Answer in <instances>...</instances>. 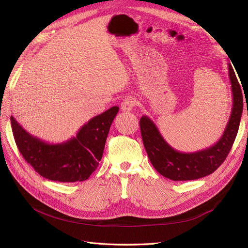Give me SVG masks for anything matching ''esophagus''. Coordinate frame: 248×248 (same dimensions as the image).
<instances>
[{
    "instance_id": "obj_1",
    "label": "esophagus",
    "mask_w": 248,
    "mask_h": 248,
    "mask_svg": "<svg viewBox=\"0 0 248 248\" xmlns=\"http://www.w3.org/2000/svg\"><path fill=\"white\" fill-rule=\"evenodd\" d=\"M134 106H136V99H134L133 97L129 96L122 101L121 109L123 111H130L134 108Z\"/></svg>"
}]
</instances>
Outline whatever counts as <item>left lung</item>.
Listing matches in <instances>:
<instances>
[{
  "label": "left lung",
  "mask_w": 248,
  "mask_h": 248,
  "mask_svg": "<svg viewBox=\"0 0 248 248\" xmlns=\"http://www.w3.org/2000/svg\"><path fill=\"white\" fill-rule=\"evenodd\" d=\"M229 77L232 94L231 116L221 138L211 147L193 153H183L170 146L155 123L147 116L140 120L142 142L154 169L172 181L196 180L212 174L226 160L237 137L243 110L242 90L231 63Z\"/></svg>",
  "instance_id": "obj_1"
}]
</instances>
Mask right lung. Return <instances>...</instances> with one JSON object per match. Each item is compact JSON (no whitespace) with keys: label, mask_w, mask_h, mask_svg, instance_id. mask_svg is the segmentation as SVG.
<instances>
[{"label":"right lung","mask_w":248,"mask_h":248,"mask_svg":"<svg viewBox=\"0 0 248 248\" xmlns=\"http://www.w3.org/2000/svg\"><path fill=\"white\" fill-rule=\"evenodd\" d=\"M119 108L112 107L82 125L77 136L49 144L22 128L12 116L14 140L25 160L43 178L58 182L85 181L102 158L110 125Z\"/></svg>","instance_id":"add662e5"}]
</instances>
